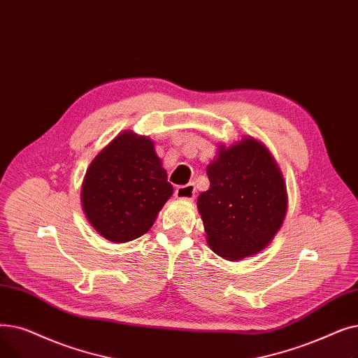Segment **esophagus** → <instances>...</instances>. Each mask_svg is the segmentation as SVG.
Instances as JSON below:
<instances>
[{
  "label": "esophagus",
  "instance_id": "1",
  "mask_svg": "<svg viewBox=\"0 0 358 358\" xmlns=\"http://www.w3.org/2000/svg\"><path fill=\"white\" fill-rule=\"evenodd\" d=\"M176 198L179 199H186V201H191L195 198V185L194 183H188V185H183L179 186L175 192Z\"/></svg>",
  "mask_w": 358,
  "mask_h": 358
}]
</instances>
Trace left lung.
I'll list each match as a JSON object with an SVG mask.
<instances>
[{"label": "left lung", "mask_w": 358, "mask_h": 358, "mask_svg": "<svg viewBox=\"0 0 358 358\" xmlns=\"http://www.w3.org/2000/svg\"><path fill=\"white\" fill-rule=\"evenodd\" d=\"M210 189L198 196L207 242L227 261L264 250L282 226L287 188L268 148L252 137L221 144L207 166Z\"/></svg>", "instance_id": "left-lung-1"}]
</instances>
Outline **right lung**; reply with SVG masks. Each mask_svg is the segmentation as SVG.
I'll use <instances>...</instances> for the list:
<instances>
[{"label":"right lung","instance_id":"right-lung-1","mask_svg":"<svg viewBox=\"0 0 358 358\" xmlns=\"http://www.w3.org/2000/svg\"><path fill=\"white\" fill-rule=\"evenodd\" d=\"M172 194L155 143L124 131L90 163L81 186V206L100 236L125 243L151 229Z\"/></svg>","mask_w":358,"mask_h":358}]
</instances>
